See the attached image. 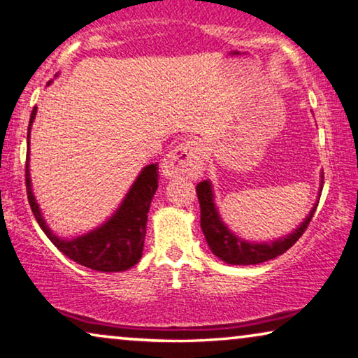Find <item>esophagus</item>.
<instances>
[{
	"label": "esophagus",
	"instance_id": "1",
	"mask_svg": "<svg viewBox=\"0 0 358 358\" xmlns=\"http://www.w3.org/2000/svg\"><path fill=\"white\" fill-rule=\"evenodd\" d=\"M204 169V145L191 139L180 144L162 160V173L167 178H198Z\"/></svg>",
	"mask_w": 358,
	"mask_h": 358
}]
</instances>
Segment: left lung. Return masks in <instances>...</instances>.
Segmentation results:
<instances>
[{"label":"left lung","instance_id":"obj_1","mask_svg":"<svg viewBox=\"0 0 358 358\" xmlns=\"http://www.w3.org/2000/svg\"><path fill=\"white\" fill-rule=\"evenodd\" d=\"M196 193H198L201 208V229H203L206 241H208L210 251L227 264L248 266L278 258L279 255L285 253L292 245H295V241L303 235V231L311 222L316 208H318V201H316L306 219L292 234L271 241V243L269 241L268 243H253V241L241 240L240 236L231 234L227 225L222 222L217 208L214 204L213 185L208 180L198 183Z\"/></svg>","mask_w":358,"mask_h":358}]
</instances>
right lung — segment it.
<instances>
[{
	"instance_id": "obj_1",
	"label": "right lung",
	"mask_w": 358,
	"mask_h": 358,
	"mask_svg": "<svg viewBox=\"0 0 358 358\" xmlns=\"http://www.w3.org/2000/svg\"><path fill=\"white\" fill-rule=\"evenodd\" d=\"M37 107L30 113L29 133H27V159H26V185L27 199L30 209L37 219L40 229L45 231L50 241L62 251L64 256L73 259L74 263L85 268L100 271V273H122L138 263L143 256L145 224H148V213L150 208L155 189H157V164H150L143 169L139 177L131 186L127 198L120 204L112 217L107 222L94 229L89 234L76 236L73 240H64L57 236L45 222L40 208L35 201L30 185L29 173V138L30 127H32Z\"/></svg>"
}]
</instances>
